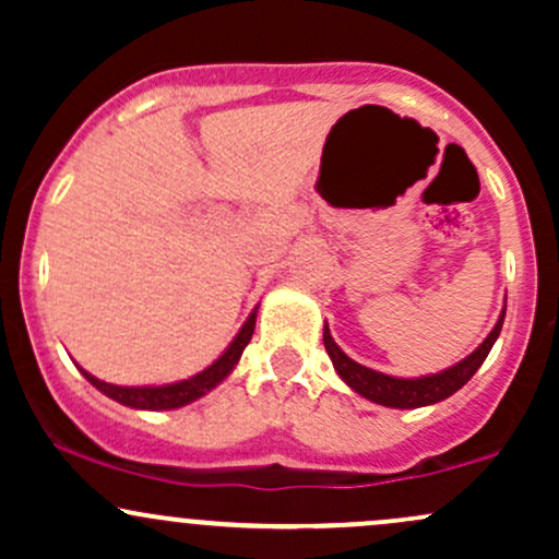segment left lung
<instances>
[{
  "instance_id": "obj_1",
  "label": "left lung",
  "mask_w": 559,
  "mask_h": 559,
  "mask_svg": "<svg viewBox=\"0 0 559 559\" xmlns=\"http://www.w3.org/2000/svg\"><path fill=\"white\" fill-rule=\"evenodd\" d=\"M502 323H504V310L489 336H486L484 342H480L476 349L465 357V360L452 365V368L441 370V373L420 376V378H394L355 362L352 357L344 355L342 346L333 342L329 325H323V344H325V352H329L333 368H336V373L342 376L346 386L355 389L357 394L365 396V400L383 404V407L415 409V407H428V404L447 400V396H452L454 391L463 389L473 378V373L484 365L486 357H489L491 346L499 338V331H502Z\"/></svg>"
}]
</instances>
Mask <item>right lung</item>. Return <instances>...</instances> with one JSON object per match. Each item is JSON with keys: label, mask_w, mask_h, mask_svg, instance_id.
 I'll return each mask as SVG.
<instances>
[{"label": "right lung", "mask_w": 559, "mask_h": 559, "mask_svg": "<svg viewBox=\"0 0 559 559\" xmlns=\"http://www.w3.org/2000/svg\"><path fill=\"white\" fill-rule=\"evenodd\" d=\"M254 320H258V307L249 312L247 323L241 325L239 333H236L234 342L228 344V349L223 352V355L217 357L213 365H207L202 373L183 378V381L163 383V386H115V383L99 381V378L86 373L83 368H81V373L86 376V381L92 383V386L99 389L102 394L110 396V400H115V402L126 404V407H133V409H178V407H183V404L197 402L199 396H204L207 391H213L217 383L226 381V378L230 376V370H234L236 362H239L243 346H247L249 338H252Z\"/></svg>", "instance_id": "right-lung-1"}]
</instances>
